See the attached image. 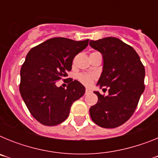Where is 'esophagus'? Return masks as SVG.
Instances as JSON below:
<instances>
[{"label":"esophagus","instance_id":"obj_1","mask_svg":"<svg viewBox=\"0 0 158 158\" xmlns=\"http://www.w3.org/2000/svg\"><path fill=\"white\" fill-rule=\"evenodd\" d=\"M92 93V91L91 90H90V89H85V94L87 95V94H89V93Z\"/></svg>","mask_w":158,"mask_h":158}]
</instances>
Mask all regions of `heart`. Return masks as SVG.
Returning <instances> with one entry per match:
<instances>
[{
    "instance_id": "obj_1",
    "label": "heart",
    "mask_w": 158,
    "mask_h": 158,
    "mask_svg": "<svg viewBox=\"0 0 158 158\" xmlns=\"http://www.w3.org/2000/svg\"><path fill=\"white\" fill-rule=\"evenodd\" d=\"M78 79L85 85H91L93 80L95 79V76L93 74H89V73H81L78 75Z\"/></svg>"
}]
</instances>
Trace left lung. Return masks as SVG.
Listing matches in <instances>:
<instances>
[{"label":"left lung","instance_id":"8db88e82","mask_svg":"<svg viewBox=\"0 0 158 158\" xmlns=\"http://www.w3.org/2000/svg\"><path fill=\"white\" fill-rule=\"evenodd\" d=\"M103 55L104 66L97 85L108 95L94 92L98 102L89 109L92 119L104 128L121 126L136 109L144 92L145 67L132 47L115 37L89 42Z\"/></svg>","mask_w":158,"mask_h":158}]
</instances>
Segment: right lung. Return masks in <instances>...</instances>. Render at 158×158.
Segmentation results:
<instances>
[{
    "mask_svg": "<svg viewBox=\"0 0 158 158\" xmlns=\"http://www.w3.org/2000/svg\"><path fill=\"white\" fill-rule=\"evenodd\" d=\"M88 44L89 40L57 37L27 53L20 69L19 92L32 116L43 125L62 123L69 116L73 103L85 94V88L76 80L68 82L66 89L55 83L68 76L74 57Z\"/></svg>",
    "mask_w": 158,
    "mask_h": 158,
    "instance_id": "1",
    "label": "right lung"
}]
</instances>
